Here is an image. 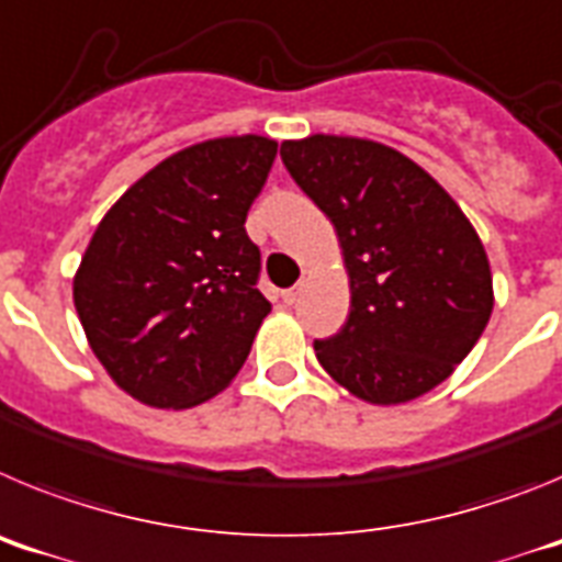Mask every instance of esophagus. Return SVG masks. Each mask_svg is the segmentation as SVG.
I'll use <instances>...</instances> for the list:
<instances>
[{"mask_svg":"<svg viewBox=\"0 0 562 562\" xmlns=\"http://www.w3.org/2000/svg\"><path fill=\"white\" fill-rule=\"evenodd\" d=\"M304 281H297V284L295 286H290V290H284V292H281V295H284V304H297V297H301V292H304Z\"/></svg>","mask_w":562,"mask_h":562,"instance_id":"34e87169","label":"esophagus"}]
</instances>
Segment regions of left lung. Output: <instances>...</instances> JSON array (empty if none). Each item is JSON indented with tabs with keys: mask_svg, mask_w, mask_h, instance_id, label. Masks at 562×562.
Wrapping results in <instances>:
<instances>
[{
	"mask_svg": "<svg viewBox=\"0 0 562 562\" xmlns=\"http://www.w3.org/2000/svg\"><path fill=\"white\" fill-rule=\"evenodd\" d=\"M301 191L329 216L349 272L351 310L315 355L342 389L400 405L448 380L493 315L479 233L422 166L362 137L281 143Z\"/></svg>",
	"mask_w": 562,
	"mask_h": 562,
	"instance_id": "1",
	"label": "left lung"
}]
</instances>
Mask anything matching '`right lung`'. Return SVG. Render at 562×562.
<instances>
[{"instance_id": "add662e5", "label": "right lung", "mask_w": 562, "mask_h": 562, "mask_svg": "<svg viewBox=\"0 0 562 562\" xmlns=\"http://www.w3.org/2000/svg\"><path fill=\"white\" fill-rule=\"evenodd\" d=\"M278 143L216 137L171 154L114 202L72 278L87 340L151 408H193L231 385L270 301L245 231Z\"/></svg>"}]
</instances>
